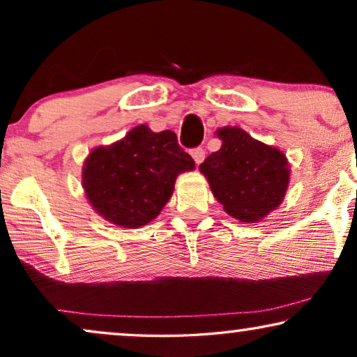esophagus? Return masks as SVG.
Listing matches in <instances>:
<instances>
[{
  "instance_id": "1",
  "label": "esophagus",
  "mask_w": 357,
  "mask_h": 357,
  "mask_svg": "<svg viewBox=\"0 0 357 357\" xmlns=\"http://www.w3.org/2000/svg\"><path fill=\"white\" fill-rule=\"evenodd\" d=\"M190 154H192V158L197 165H199L204 160V149L203 148H195L190 151Z\"/></svg>"
}]
</instances>
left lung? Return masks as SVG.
<instances>
[{
    "label": "left lung",
    "instance_id": "1",
    "mask_svg": "<svg viewBox=\"0 0 357 357\" xmlns=\"http://www.w3.org/2000/svg\"><path fill=\"white\" fill-rule=\"evenodd\" d=\"M216 136L222 141L221 148L204 159L199 172L229 216L258 222L286 197L291 178L286 154L238 126L218 128Z\"/></svg>",
    "mask_w": 357,
    "mask_h": 357
}]
</instances>
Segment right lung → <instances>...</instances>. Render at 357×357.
Here are the masks:
<instances>
[{
  "mask_svg": "<svg viewBox=\"0 0 357 357\" xmlns=\"http://www.w3.org/2000/svg\"><path fill=\"white\" fill-rule=\"evenodd\" d=\"M193 169L195 160L180 148L174 131L154 133L148 125H138L125 138L91 151L81 183L100 218L138 229L159 216L178 175Z\"/></svg>",
  "mask_w": 357,
  "mask_h": 357,
  "instance_id": "right-lung-1",
  "label": "right lung"
}]
</instances>
